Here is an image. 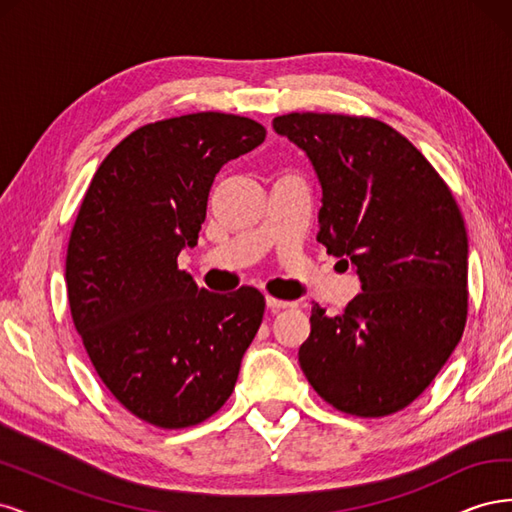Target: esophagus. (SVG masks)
<instances>
[{
    "label": "esophagus",
    "instance_id": "34e87169",
    "mask_svg": "<svg viewBox=\"0 0 512 512\" xmlns=\"http://www.w3.org/2000/svg\"><path fill=\"white\" fill-rule=\"evenodd\" d=\"M294 303L290 301H282V299H275V297H267V307L273 309V312H277V309H286V307H292Z\"/></svg>",
    "mask_w": 512,
    "mask_h": 512
}]
</instances>
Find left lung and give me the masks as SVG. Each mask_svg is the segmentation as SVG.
Here are the masks:
<instances>
[{
    "mask_svg": "<svg viewBox=\"0 0 512 512\" xmlns=\"http://www.w3.org/2000/svg\"><path fill=\"white\" fill-rule=\"evenodd\" d=\"M273 130L307 153L322 185L316 239L352 262L363 290L339 316L312 307L303 374L339 412L404 410L466 327L468 235L455 198L423 153L378 119L288 113Z\"/></svg>",
    "mask_w": 512,
    "mask_h": 512,
    "instance_id": "8db88e82",
    "label": "left lung"
}]
</instances>
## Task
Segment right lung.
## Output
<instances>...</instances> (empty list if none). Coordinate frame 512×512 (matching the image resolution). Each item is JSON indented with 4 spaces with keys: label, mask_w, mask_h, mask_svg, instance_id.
<instances>
[{
    "label": "right lung",
    "mask_w": 512,
    "mask_h": 512,
    "mask_svg": "<svg viewBox=\"0 0 512 512\" xmlns=\"http://www.w3.org/2000/svg\"><path fill=\"white\" fill-rule=\"evenodd\" d=\"M265 136L258 121L226 113L147 123L85 192L66 256L72 320L106 389L145 423L198 425L235 391L265 297L198 288L177 258L198 243L220 168Z\"/></svg>",
    "instance_id": "right-lung-1"
}]
</instances>
